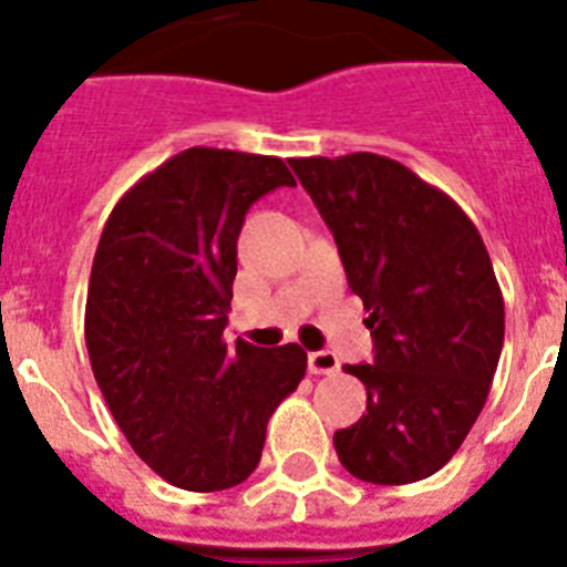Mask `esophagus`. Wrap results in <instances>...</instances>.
Masks as SVG:
<instances>
[{"mask_svg": "<svg viewBox=\"0 0 567 567\" xmlns=\"http://www.w3.org/2000/svg\"><path fill=\"white\" fill-rule=\"evenodd\" d=\"M340 370V361L334 352H326V349H320V352H308V372L311 375H331V372Z\"/></svg>", "mask_w": 567, "mask_h": 567, "instance_id": "esophagus-1", "label": "esophagus"}]
</instances>
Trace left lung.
Returning <instances> with one entry per match:
<instances>
[{
    "mask_svg": "<svg viewBox=\"0 0 567 567\" xmlns=\"http://www.w3.org/2000/svg\"><path fill=\"white\" fill-rule=\"evenodd\" d=\"M363 299L372 363H347L367 413L334 434L349 475L422 481L481 416L504 347V297L477 227L445 192L390 156L291 159Z\"/></svg>",
    "mask_w": 567,
    "mask_h": 567,
    "instance_id": "obj_1",
    "label": "left lung"
}]
</instances>
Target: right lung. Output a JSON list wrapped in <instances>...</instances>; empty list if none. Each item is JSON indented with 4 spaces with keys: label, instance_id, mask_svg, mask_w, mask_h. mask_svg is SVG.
<instances>
[{
    "label": "right lung",
    "instance_id": "right-lung-1",
    "mask_svg": "<svg viewBox=\"0 0 567 567\" xmlns=\"http://www.w3.org/2000/svg\"><path fill=\"white\" fill-rule=\"evenodd\" d=\"M279 186H293L279 156L188 148L124 192L92 259L95 381L133 451L179 489L247 481L268 419L306 375L297 343L224 340L244 215Z\"/></svg>",
    "mask_w": 567,
    "mask_h": 567
}]
</instances>
